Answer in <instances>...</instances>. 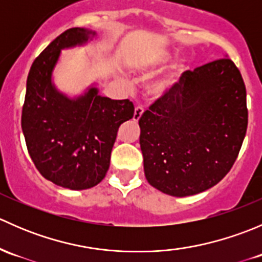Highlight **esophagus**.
Returning <instances> with one entry per match:
<instances>
[{
    "mask_svg": "<svg viewBox=\"0 0 262 262\" xmlns=\"http://www.w3.org/2000/svg\"><path fill=\"white\" fill-rule=\"evenodd\" d=\"M143 113H144L143 106H137L136 109H134V116H133L134 120H139V119H141V116L143 115Z\"/></svg>",
    "mask_w": 262,
    "mask_h": 262,
    "instance_id": "esophagus-1",
    "label": "esophagus"
}]
</instances>
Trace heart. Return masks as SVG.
I'll return each instance as SVG.
<instances>
[{
	"label": "heart",
	"mask_w": 262,
	"mask_h": 262,
	"mask_svg": "<svg viewBox=\"0 0 262 262\" xmlns=\"http://www.w3.org/2000/svg\"><path fill=\"white\" fill-rule=\"evenodd\" d=\"M170 58L171 54L168 52H166V50L156 52L155 54L148 57L147 59H144L139 64V71L142 73H146V75L153 73L155 71L160 70L162 66H165L170 60ZM182 71H184V66L176 64L173 66V70L170 73L165 75L163 77L158 78V80L150 82L147 87V91L149 94V96L153 97V99H161V97L170 95L178 87V84L180 83Z\"/></svg>",
	"instance_id": "heart-1"
}]
</instances>
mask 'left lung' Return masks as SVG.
<instances>
[{"mask_svg": "<svg viewBox=\"0 0 262 262\" xmlns=\"http://www.w3.org/2000/svg\"><path fill=\"white\" fill-rule=\"evenodd\" d=\"M247 123L245 82L229 58L186 71L139 119L147 181L179 198L210 189L237 160Z\"/></svg>", "mask_w": 262, "mask_h": 262, "instance_id": "1", "label": "left lung"}]
</instances>
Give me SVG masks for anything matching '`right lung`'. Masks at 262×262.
<instances>
[{
	"label": "right lung",
	"mask_w": 262,
	"mask_h": 262,
	"mask_svg": "<svg viewBox=\"0 0 262 262\" xmlns=\"http://www.w3.org/2000/svg\"><path fill=\"white\" fill-rule=\"evenodd\" d=\"M95 35L83 28L66 30L34 60L26 81L21 128L29 155L43 178L71 190L90 189L105 178L119 126L134 115L128 99L100 96L94 86L70 99L52 82L60 50Z\"/></svg>",
	"instance_id": "1"
}]
</instances>
